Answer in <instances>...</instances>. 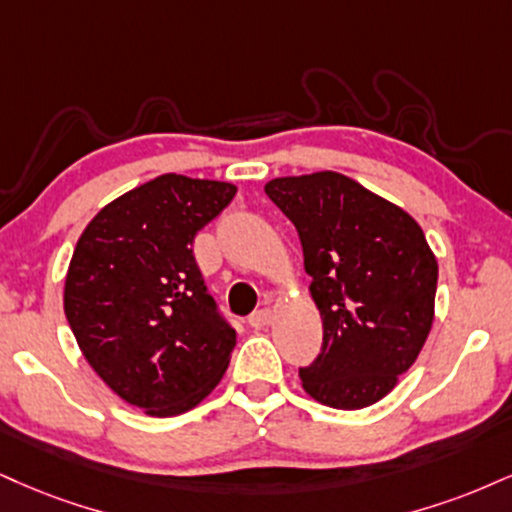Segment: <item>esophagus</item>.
Listing matches in <instances>:
<instances>
[{"instance_id": "34e87169", "label": "esophagus", "mask_w": 512, "mask_h": 512, "mask_svg": "<svg viewBox=\"0 0 512 512\" xmlns=\"http://www.w3.org/2000/svg\"><path fill=\"white\" fill-rule=\"evenodd\" d=\"M274 322V312L269 310V307H262V310L252 312V315L248 317V324L252 326V329H264V326H269Z\"/></svg>"}]
</instances>
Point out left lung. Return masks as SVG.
Segmentation results:
<instances>
[{
  "mask_svg": "<svg viewBox=\"0 0 512 512\" xmlns=\"http://www.w3.org/2000/svg\"><path fill=\"white\" fill-rule=\"evenodd\" d=\"M269 200L303 243L322 353L300 367L317 403L360 410L393 391L434 322L439 264L405 209L336 171L274 178Z\"/></svg>",
  "mask_w": 512,
  "mask_h": 512,
  "instance_id": "1",
  "label": "left lung"
}]
</instances>
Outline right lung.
I'll list each match as a JSON object with an SVG mask.
<instances>
[{"label": "right lung", "instance_id": "obj_1", "mask_svg": "<svg viewBox=\"0 0 512 512\" xmlns=\"http://www.w3.org/2000/svg\"><path fill=\"white\" fill-rule=\"evenodd\" d=\"M236 186L164 174L128 190L80 233L64 312L88 365L152 417L195 408L224 377L236 331L193 257L202 226Z\"/></svg>", "mask_w": 512, "mask_h": 512}]
</instances>
